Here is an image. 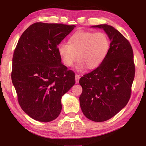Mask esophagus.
Instances as JSON below:
<instances>
[{
    "label": "esophagus",
    "instance_id": "34e87169",
    "mask_svg": "<svg viewBox=\"0 0 146 146\" xmlns=\"http://www.w3.org/2000/svg\"><path fill=\"white\" fill-rule=\"evenodd\" d=\"M80 76L78 74H76L75 75V82L76 83H78L79 82V80H80Z\"/></svg>",
    "mask_w": 146,
    "mask_h": 146
}]
</instances>
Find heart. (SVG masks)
Segmentation results:
<instances>
[{"instance_id":"b5f03b06","label":"heart","mask_w":146,"mask_h":146,"mask_svg":"<svg viewBox=\"0 0 146 146\" xmlns=\"http://www.w3.org/2000/svg\"><path fill=\"white\" fill-rule=\"evenodd\" d=\"M110 47L108 36L103 32L79 31L70 39V44L62 42L58 46V54L66 66L71 67L77 57L78 71L98 67L104 60ZM78 55L77 56V55Z\"/></svg>"}]
</instances>
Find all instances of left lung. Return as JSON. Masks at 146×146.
<instances>
[{"instance_id":"1","label":"left lung","mask_w":146,"mask_h":146,"mask_svg":"<svg viewBox=\"0 0 146 146\" xmlns=\"http://www.w3.org/2000/svg\"><path fill=\"white\" fill-rule=\"evenodd\" d=\"M93 27L105 31L110 47L102 64L80 78L79 100L84 115L100 122L114 117L129 102L135 66L132 47L122 33L107 24Z\"/></svg>"}]
</instances>
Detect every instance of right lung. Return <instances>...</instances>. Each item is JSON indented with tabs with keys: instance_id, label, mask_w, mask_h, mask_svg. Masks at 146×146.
<instances>
[{
	"instance_id": "obj_1",
	"label": "right lung",
	"mask_w": 146,
	"mask_h": 146,
	"mask_svg": "<svg viewBox=\"0 0 146 146\" xmlns=\"http://www.w3.org/2000/svg\"><path fill=\"white\" fill-rule=\"evenodd\" d=\"M35 23L22 34L12 60L11 80L22 110L48 122L62 110V97L75 84V73L61 63L58 45L75 28Z\"/></svg>"
}]
</instances>
